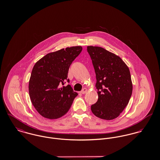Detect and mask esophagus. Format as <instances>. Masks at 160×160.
I'll list each match as a JSON object with an SVG mask.
<instances>
[{"label":"esophagus","instance_id":"34e87169","mask_svg":"<svg viewBox=\"0 0 160 160\" xmlns=\"http://www.w3.org/2000/svg\"><path fill=\"white\" fill-rule=\"evenodd\" d=\"M88 91V90L86 88H84V89L81 91V93H82V94H84V93H87Z\"/></svg>","mask_w":160,"mask_h":160}]
</instances>
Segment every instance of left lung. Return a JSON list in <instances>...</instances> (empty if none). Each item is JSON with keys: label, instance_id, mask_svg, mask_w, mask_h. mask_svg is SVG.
<instances>
[{"label": "left lung", "instance_id": "8db88e82", "mask_svg": "<svg viewBox=\"0 0 160 160\" xmlns=\"http://www.w3.org/2000/svg\"><path fill=\"white\" fill-rule=\"evenodd\" d=\"M96 74L98 98L91 106L97 117L112 120L128 105L132 92L129 69L118 55L97 46H88Z\"/></svg>", "mask_w": 160, "mask_h": 160}]
</instances>
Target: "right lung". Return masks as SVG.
I'll list each match as a JSON object with an SVG mask.
<instances>
[{
  "label": "right lung",
  "mask_w": 160,
  "mask_h": 160,
  "mask_svg": "<svg viewBox=\"0 0 160 160\" xmlns=\"http://www.w3.org/2000/svg\"><path fill=\"white\" fill-rule=\"evenodd\" d=\"M81 46H73L47 53L34 65L29 81L31 101L38 112L48 119H57L66 114L78 93L69 82V68L81 52Z\"/></svg>",
  "instance_id": "1"
}]
</instances>
